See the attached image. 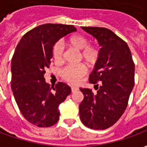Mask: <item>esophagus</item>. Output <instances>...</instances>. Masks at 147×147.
Masks as SVG:
<instances>
[{"label": "esophagus", "mask_w": 147, "mask_h": 147, "mask_svg": "<svg viewBox=\"0 0 147 147\" xmlns=\"http://www.w3.org/2000/svg\"><path fill=\"white\" fill-rule=\"evenodd\" d=\"M71 92H74V91L77 90H78V88H77V87H76V86H71Z\"/></svg>", "instance_id": "34e87169"}]
</instances>
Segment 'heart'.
<instances>
[{
	"mask_svg": "<svg viewBox=\"0 0 147 147\" xmlns=\"http://www.w3.org/2000/svg\"><path fill=\"white\" fill-rule=\"evenodd\" d=\"M68 43L77 50L81 51L80 56L83 61L88 66L92 67L98 62L100 57V53L98 49L90 45L89 41L82 35H74L68 40ZM53 57L56 62H61L64 57V45L59 41L53 47ZM86 67L82 64L77 65H68L61 71V77L67 82L72 84L77 83L82 77L86 74Z\"/></svg>",
	"mask_w": 147,
	"mask_h": 147,
	"instance_id": "heart-1",
	"label": "heart"
}]
</instances>
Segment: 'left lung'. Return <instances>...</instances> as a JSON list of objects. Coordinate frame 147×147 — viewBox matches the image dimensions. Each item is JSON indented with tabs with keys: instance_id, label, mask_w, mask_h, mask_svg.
I'll return each mask as SVG.
<instances>
[{
	"instance_id": "8db88e82",
	"label": "left lung",
	"mask_w": 147,
	"mask_h": 147,
	"mask_svg": "<svg viewBox=\"0 0 147 147\" xmlns=\"http://www.w3.org/2000/svg\"><path fill=\"white\" fill-rule=\"evenodd\" d=\"M82 29L98 40L101 49L89 77L97 92L80 88L84 96L80 105V120L89 128L104 130L113 125L126 109L135 85V64L127 44L112 30L94 27Z\"/></svg>"
}]
</instances>
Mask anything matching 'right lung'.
<instances>
[{
	"label": "right lung",
	"instance_id": "1",
	"mask_svg": "<svg viewBox=\"0 0 147 147\" xmlns=\"http://www.w3.org/2000/svg\"><path fill=\"white\" fill-rule=\"evenodd\" d=\"M76 31L72 25L46 24L22 37L11 59V86L15 100L24 118L39 127L54 125L59 120V105L71 93L66 83L50 87L45 82L53 47L67 34Z\"/></svg>",
	"mask_w": 147,
	"mask_h": 147
}]
</instances>
